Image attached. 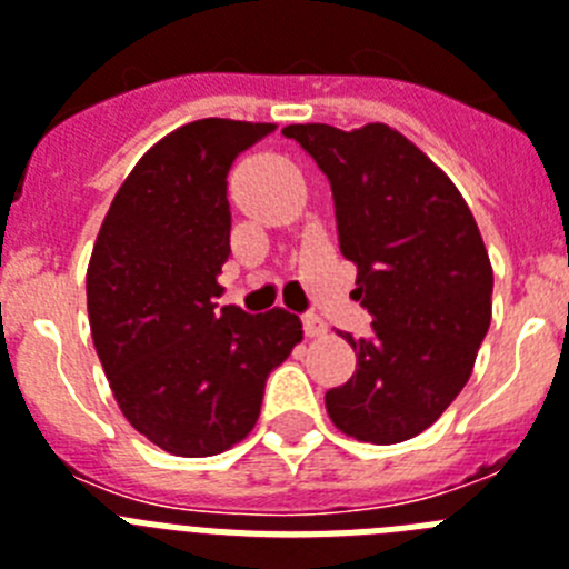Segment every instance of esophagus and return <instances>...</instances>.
I'll return each instance as SVG.
<instances>
[{"instance_id": "esophagus-1", "label": "esophagus", "mask_w": 569, "mask_h": 569, "mask_svg": "<svg viewBox=\"0 0 569 569\" xmlns=\"http://www.w3.org/2000/svg\"><path fill=\"white\" fill-rule=\"evenodd\" d=\"M301 330H305V336H308V339H319V336L328 333V325H325L319 316L308 313V316H301Z\"/></svg>"}]
</instances>
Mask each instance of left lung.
I'll use <instances>...</instances> for the list:
<instances>
[{
    "label": "left lung",
    "instance_id": "left-lung-1",
    "mask_svg": "<svg viewBox=\"0 0 569 569\" xmlns=\"http://www.w3.org/2000/svg\"><path fill=\"white\" fill-rule=\"evenodd\" d=\"M333 190L339 250L373 333L356 373L325 396L341 433L373 445L419 436L453 405L490 328L492 268L456 184L387 124H290Z\"/></svg>",
    "mask_w": 569,
    "mask_h": 569
}]
</instances>
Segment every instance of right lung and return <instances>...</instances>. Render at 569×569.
I'll list each match as a JSON object with an SVG mask.
<instances>
[{"instance_id":"obj_1","label":"right lung","mask_w":569,"mask_h":569,"mask_svg":"<svg viewBox=\"0 0 569 569\" xmlns=\"http://www.w3.org/2000/svg\"><path fill=\"white\" fill-rule=\"evenodd\" d=\"M276 124L199 119L136 162L88 264V316L124 419L202 459L253 430L264 381L301 341L299 316L219 308L230 256L228 173Z\"/></svg>"}]
</instances>
